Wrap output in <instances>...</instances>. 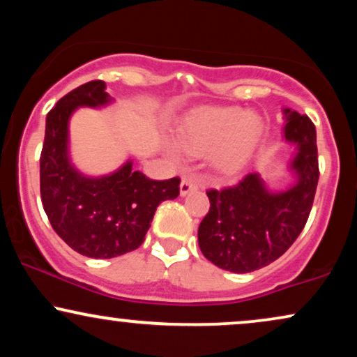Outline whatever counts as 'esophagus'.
<instances>
[{"label":"esophagus","instance_id":"34e87169","mask_svg":"<svg viewBox=\"0 0 357 357\" xmlns=\"http://www.w3.org/2000/svg\"><path fill=\"white\" fill-rule=\"evenodd\" d=\"M197 188V183L191 178H184L181 181V186H179V191H181V196H186L188 192H191L192 189Z\"/></svg>","mask_w":357,"mask_h":357}]
</instances>
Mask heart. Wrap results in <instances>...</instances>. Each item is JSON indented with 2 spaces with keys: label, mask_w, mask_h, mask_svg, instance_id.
<instances>
[{
  "label": "heart",
  "mask_w": 357,
  "mask_h": 357,
  "mask_svg": "<svg viewBox=\"0 0 357 357\" xmlns=\"http://www.w3.org/2000/svg\"><path fill=\"white\" fill-rule=\"evenodd\" d=\"M261 133V121L255 114L242 108H206L189 116L179 128V143L192 156L214 151L212 160L220 171L234 173L245 163ZM171 155L179 158L183 149L169 145Z\"/></svg>",
  "instance_id": "b5f03b06"
}]
</instances>
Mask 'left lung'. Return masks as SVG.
Returning <instances> with one entry per match:
<instances>
[{
	"instance_id": "8db88e82",
	"label": "left lung",
	"mask_w": 357,
	"mask_h": 357,
	"mask_svg": "<svg viewBox=\"0 0 357 357\" xmlns=\"http://www.w3.org/2000/svg\"><path fill=\"white\" fill-rule=\"evenodd\" d=\"M283 114L285 139L298 146L291 163L298 183L270 194L259 174L249 173L234 186L206 191L211 207L197 241L206 259L219 268L247 273L267 267L290 249L310 218L319 178L317 128L308 115L288 108Z\"/></svg>"
}]
</instances>
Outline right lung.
Instances as JSON below:
<instances>
[{
    "label": "right lung",
    "mask_w": 357,
    "mask_h": 357,
    "mask_svg": "<svg viewBox=\"0 0 357 357\" xmlns=\"http://www.w3.org/2000/svg\"><path fill=\"white\" fill-rule=\"evenodd\" d=\"M102 80L70 90L47 114L39 158L40 201L52 229L67 245L92 259H112L138 249L160 202L179 196L176 178L155 181L126 163L116 173L90 179L67 158V123L80 105L107 103Z\"/></svg>",
    "instance_id": "right-lung-1"
}]
</instances>
